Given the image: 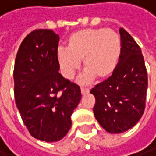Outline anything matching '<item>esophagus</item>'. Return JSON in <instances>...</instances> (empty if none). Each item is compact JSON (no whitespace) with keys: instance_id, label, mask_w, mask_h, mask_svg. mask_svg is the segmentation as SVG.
<instances>
[{"instance_id":"obj_1","label":"esophagus","mask_w":156,"mask_h":156,"mask_svg":"<svg viewBox=\"0 0 156 156\" xmlns=\"http://www.w3.org/2000/svg\"><path fill=\"white\" fill-rule=\"evenodd\" d=\"M90 93V90L89 89H87V88H81V94L84 95V94H89Z\"/></svg>"}]
</instances>
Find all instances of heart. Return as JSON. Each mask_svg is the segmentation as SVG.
Instances as JSON below:
<instances>
[{
	"mask_svg": "<svg viewBox=\"0 0 156 156\" xmlns=\"http://www.w3.org/2000/svg\"><path fill=\"white\" fill-rule=\"evenodd\" d=\"M122 53L119 34L104 28H88L72 33L66 41V48H59L57 60L63 76L72 80L80 67L86 70L80 80L88 82L94 77L104 80L114 73Z\"/></svg>",
	"mask_w": 156,
	"mask_h": 156,
	"instance_id": "b5f03b06",
	"label": "heart"
}]
</instances>
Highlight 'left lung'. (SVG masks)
Wrapping results in <instances>:
<instances>
[{
  "label": "left lung",
  "mask_w": 156,
  "mask_h": 156,
  "mask_svg": "<svg viewBox=\"0 0 156 156\" xmlns=\"http://www.w3.org/2000/svg\"><path fill=\"white\" fill-rule=\"evenodd\" d=\"M122 53L108 80L91 90L95 97L94 113L108 133H122L140 121L145 109L148 76L141 49L133 37L120 29Z\"/></svg>",
  "instance_id": "obj_1"
}]
</instances>
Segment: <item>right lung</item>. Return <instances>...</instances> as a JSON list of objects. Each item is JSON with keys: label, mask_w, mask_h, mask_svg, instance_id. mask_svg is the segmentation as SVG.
Returning a JSON list of instances; mask_svg holds the SVG:
<instances>
[{"label": "right lung", "mask_w": 156, "mask_h": 156, "mask_svg": "<svg viewBox=\"0 0 156 156\" xmlns=\"http://www.w3.org/2000/svg\"><path fill=\"white\" fill-rule=\"evenodd\" d=\"M59 40L51 30H34L22 41L14 67L15 100L22 121L34 137L47 142L68 133L81 99L80 86L59 73Z\"/></svg>", "instance_id": "right-lung-1"}]
</instances>
